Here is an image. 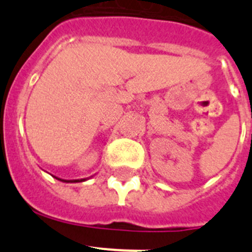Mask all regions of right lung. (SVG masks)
<instances>
[{
    "label": "right lung",
    "mask_w": 252,
    "mask_h": 252,
    "mask_svg": "<svg viewBox=\"0 0 252 252\" xmlns=\"http://www.w3.org/2000/svg\"><path fill=\"white\" fill-rule=\"evenodd\" d=\"M57 178L58 180H60V182H64V183H79V182H86L87 179H73V180H66V179H60V178L58 177H54Z\"/></svg>",
    "instance_id": "right-lung-1"
}]
</instances>
